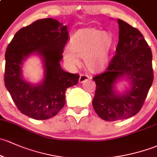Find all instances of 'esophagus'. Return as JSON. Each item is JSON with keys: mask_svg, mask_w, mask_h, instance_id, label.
<instances>
[{"mask_svg": "<svg viewBox=\"0 0 157 157\" xmlns=\"http://www.w3.org/2000/svg\"><path fill=\"white\" fill-rule=\"evenodd\" d=\"M89 78V76L88 75H86V74H82L80 75V77H79V82L80 83H83V82L88 81Z\"/></svg>", "mask_w": 157, "mask_h": 157, "instance_id": "34e87169", "label": "esophagus"}]
</instances>
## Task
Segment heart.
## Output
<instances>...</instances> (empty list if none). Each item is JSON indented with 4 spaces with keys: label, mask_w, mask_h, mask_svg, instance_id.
<instances>
[{
    "label": "heart",
    "mask_w": 157,
    "mask_h": 157,
    "mask_svg": "<svg viewBox=\"0 0 157 157\" xmlns=\"http://www.w3.org/2000/svg\"><path fill=\"white\" fill-rule=\"evenodd\" d=\"M114 43L112 32L94 28L82 29L72 35L69 47L63 51V56L71 66H78V57L83 58L88 70L100 72L107 67Z\"/></svg>",
    "instance_id": "heart-1"
}]
</instances>
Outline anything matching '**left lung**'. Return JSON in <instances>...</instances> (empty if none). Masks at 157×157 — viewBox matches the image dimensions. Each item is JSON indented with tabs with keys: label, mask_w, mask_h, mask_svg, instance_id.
Returning a JSON list of instances; mask_svg holds the SVG:
<instances>
[{
	"label": "left lung",
	"mask_w": 157,
	"mask_h": 157,
	"mask_svg": "<svg viewBox=\"0 0 157 157\" xmlns=\"http://www.w3.org/2000/svg\"><path fill=\"white\" fill-rule=\"evenodd\" d=\"M119 42L105 72L94 77L96 91L92 105L103 120L128 119L140 111L153 80L152 52L137 29L118 19ZM122 80L128 86L119 91Z\"/></svg>",
	"instance_id": "1"
}]
</instances>
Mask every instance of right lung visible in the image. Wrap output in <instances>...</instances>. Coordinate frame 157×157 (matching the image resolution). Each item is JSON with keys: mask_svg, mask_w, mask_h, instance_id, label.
<instances>
[{"mask_svg": "<svg viewBox=\"0 0 157 157\" xmlns=\"http://www.w3.org/2000/svg\"><path fill=\"white\" fill-rule=\"evenodd\" d=\"M67 39V25L46 18L21 29L8 45L4 83L22 114L37 120L54 117L65 104L67 88L78 84V74L66 72L59 63ZM34 55L40 57L44 70L36 84L25 80L22 69L24 63Z\"/></svg>", "mask_w": 157, "mask_h": 157, "instance_id": "obj_1", "label": "right lung"}]
</instances>
